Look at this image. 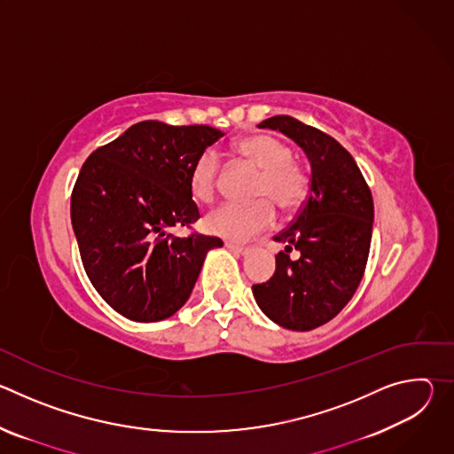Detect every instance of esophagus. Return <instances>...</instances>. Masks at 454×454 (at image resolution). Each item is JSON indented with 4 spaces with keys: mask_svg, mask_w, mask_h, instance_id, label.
Instances as JSON below:
<instances>
[{
    "mask_svg": "<svg viewBox=\"0 0 454 454\" xmlns=\"http://www.w3.org/2000/svg\"><path fill=\"white\" fill-rule=\"evenodd\" d=\"M224 247L226 249H230L233 254H237V256H242V254H247V247H244V246H239V244H233V242H226L224 244Z\"/></svg>",
    "mask_w": 454,
    "mask_h": 454,
    "instance_id": "1",
    "label": "esophagus"
}]
</instances>
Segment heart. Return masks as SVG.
Here are the masks:
<instances>
[{"mask_svg":"<svg viewBox=\"0 0 454 454\" xmlns=\"http://www.w3.org/2000/svg\"><path fill=\"white\" fill-rule=\"evenodd\" d=\"M237 149L262 170L254 190V198L262 201L254 205H223L207 215L205 230L231 242H247L275 223V208L270 200L282 210H294L303 203L309 183L301 168L293 163L291 149L271 135L247 137ZM219 170L221 160L214 149L205 151L193 163L190 188L200 201L208 203L214 200Z\"/></svg>","mask_w":454,"mask_h":454,"instance_id":"b5f03b06","label":"heart"}]
</instances>
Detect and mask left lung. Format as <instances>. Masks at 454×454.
<instances>
[{"label":"left lung","mask_w":454,"mask_h":454,"mask_svg":"<svg viewBox=\"0 0 454 454\" xmlns=\"http://www.w3.org/2000/svg\"><path fill=\"white\" fill-rule=\"evenodd\" d=\"M258 127L280 131L303 151L310 184L296 219L275 237L284 244L275 275L253 286V296L277 325L305 333L338 316L361 284L372 242V192L350 153L319 129L286 114ZM293 248L301 254L296 262L288 256Z\"/></svg>","instance_id":"left-lung-1"}]
</instances>
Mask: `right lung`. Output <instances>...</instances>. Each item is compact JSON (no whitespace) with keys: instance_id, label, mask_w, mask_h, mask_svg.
I'll return each mask as SVG.
<instances>
[{"instance_id":"obj_1","label":"right lung","mask_w":454,"mask_h":454,"mask_svg":"<svg viewBox=\"0 0 454 454\" xmlns=\"http://www.w3.org/2000/svg\"><path fill=\"white\" fill-rule=\"evenodd\" d=\"M210 125L135 123L82 165L72 193V224L97 293L133 321H160L190 298L210 249L207 235L172 237L167 228L200 219L190 172L223 138Z\"/></svg>"}]
</instances>
